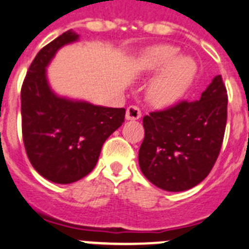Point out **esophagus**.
<instances>
[{
    "instance_id": "obj_1",
    "label": "esophagus",
    "mask_w": 249,
    "mask_h": 249,
    "mask_svg": "<svg viewBox=\"0 0 249 249\" xmlns=\"http://www.w3.org/2000/svg\"><path fill=\"white\" fill-rule=\"evenodd\" d=\"M141 114H142V112H141L140 107H137V106H129L126 112V118L127 120H138L141 117Z\"/></svg>"
}]
</instances>
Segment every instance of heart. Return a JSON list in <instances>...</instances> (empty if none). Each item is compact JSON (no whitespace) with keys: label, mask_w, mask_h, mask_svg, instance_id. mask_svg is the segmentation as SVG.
Here are the masks:
<instances>
[{"label":"heart","mask_w":249,"mask_h":249,"mask_svg":"<svg viewBox=\"0 0 249 249\" xmlns=\"http://www.w3.org/2000/svg\"><path fill=\"white\" fill-rule=\"evenodd\" d=\"M164 67L148 89L149 98L157 105L171 103L181 97L197 71L195 61L190 57H179V50L171 45L147 48L137 59V67L142 72H155Z\"/></svg>","instance_id":"heart-1"}]
</instances>
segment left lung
<instances>
[{
	"label": "left lung",
	"instance_id": "obj_1",
	"mask_svg": "<svg viewBox=\"0 0 249 249\" xmlns=\"http://www.w3.org/2000/svg\"><path fill=\"white\" fill-rule=\"evenodd\" d=\"M227 97L222 76H215L199 100L178 101L144 116L138 162L151 183L181 192L210 175L223 143Z\"/></svg>",
	"mask_w": 249,
	"mask_h": 249
}]
</instances>
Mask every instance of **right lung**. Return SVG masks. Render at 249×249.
<instances>
[{
  "label": "right lung",
  "mask_w": 249,
  "mask_h": 249,
  "mask_svg": "<svg viewBox=\"0 0 249 249\" xmlns=\"http://www.w3.org/2000/svg\"><path fill=\"white\" fill-rule=\"evenodd\" d=\"M78 38L71 30L46 45L30 65L21 87L22 138L31 164L54 183H72L97 163L105 141L124 122V108L57 97L46 66L58 48Z\"/></svg>",
  "instance_id": "right-lung-1"
}]
</instances>
